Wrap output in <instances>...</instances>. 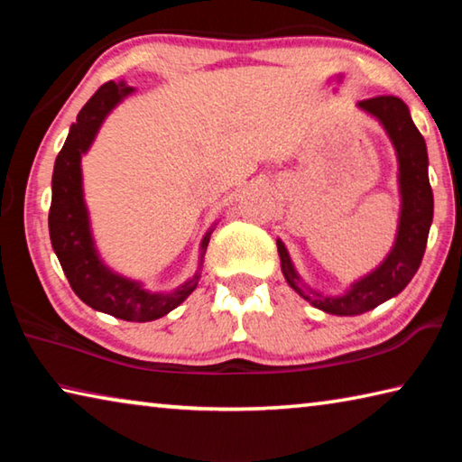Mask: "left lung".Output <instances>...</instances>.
Masks as SVG:
<instances>
[{
	"label": "left lung",
	"instance_id": "left-lung-1",
	"mask_svg": "<svg viewBox=\"0 0 462 462\" xmlns=\"http://www.w3.org/2000/svg\"><path fill=\"white\" fill-rule=\"evenodd\" d=\"M356 107L377 120L397 156L400 220L393 246L377 267L355 279L342 293L326 295L310 287L297 273L285 242L277 238L281 271L287 285L311 306L332 316H358L402 293L420 269L434 216V195L428 179L426 140L400 97L381 96L358 101Z\"/></svg>",
	"mask_w": 462,
	"mask_h": 462
}]
</instances>
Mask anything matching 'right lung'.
<instances>
[{
  "mask_svg": "<svg viewBox=\"0 0 462 462\" xmlns=\"http://www.w3.org/2000/svg\"><path fill=\"white\" fill-rule=\"evenodd\" d=\"M136 89L126 81H109L93 93L83 106L77 122L69 128V136L54 161L52 201L49 212V232L52 250L71 289L89 308L104 311L126 322H152L167 316L193 293L203 267V256L214 226L203 234L198 256V269L193 275L171 291H151L143 281L120 275L101 259L93 238L89 209L83 193L81 159L89 152L101 124Z\"/></svg>",
  "mask_w": 462,
  "mask_h": 462,
  "instance_id": "obj_1",
  "label": "right lung"
}]
</instances>
